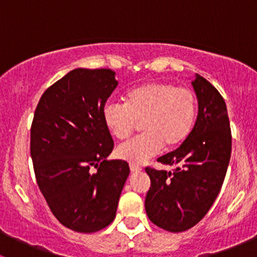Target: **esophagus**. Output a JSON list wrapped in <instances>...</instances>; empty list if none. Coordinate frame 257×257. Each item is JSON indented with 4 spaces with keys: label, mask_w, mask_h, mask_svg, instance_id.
<instances>
[{
    "label": "esophagus",
    "mask_w": 257,
    "mask_h": 257,
    "mask_svg": "<svg viewBox=\"0 0 257 257\" xmlns=\"http://www.w3.org/2000/svg\"><path fill=\"white\" fill-rule=\"evenodd\" d=\"M129 168H131L132 173H139L142 170V168L138 167V165H136V164H131L129 165Z\"/></svg>",
    "instance_id": "esophagus-1"
}]
</instances>
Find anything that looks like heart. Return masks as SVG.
Segmentation results:
<instances>
[{
	"instance_id": "obj_1",
	"label": "heart",
	"mask_w": 257,
	"mask_h": 257,
	"mask_svg": "<svg viewBox=\"0 0 257 257\" xmlns=\"http://www.w3.org/2000/svg\"><path fill=\"white\" fill-rule=\"evenodd\" d=\"M198 115V99L193 89L172 82H149L132 88L125 104L108 102L103 120L114 138H129L142 123L144 131L137 138L119 145L116 157L141 164L157 155L165 145L174 149L185 143Z\"/></svg>"
}]
</instances>
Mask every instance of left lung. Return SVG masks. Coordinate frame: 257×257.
<instances>
[{"mask_svg": "<svg viewBox=\"0 0 257 257\" xmlns=\"http://www.w3.org/2000/svg\"><path fill=\"white\" fill-rule=\"evenodd\" d=\"M191 84L199 104L193 132L178 149L158 158L175 169L145 168L150 178L145 211L153 224L170 232L189 230L205 216L219 195L231 155L224 98L199 74Z\"/></svg>", "mask_w": 257, "mask_h": 257, "instance_id": "obj_1", "label": "left lung"}]
</instances>
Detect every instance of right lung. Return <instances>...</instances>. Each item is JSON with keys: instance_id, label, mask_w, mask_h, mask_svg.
<instances>
[{"instance_id": "right-lung-1", "label": "right lung", "mask_w": 257, "mask_h": 257, "mask_svg": "<svg viewBox=\"0 0 257 257\" xmlns=\"http://www.w3.org/2000/svg\"><path fill=\"white\" fill-rule=\"evenodd\" d=\"M112 69L77 68L47 88L31 125L36 180L52 214L68 229L94 232L115 217L129 175L107 160L114 143L103 108L118 85Z\"/></svg>"}]
</instances>
